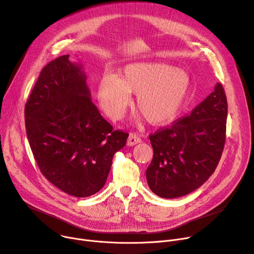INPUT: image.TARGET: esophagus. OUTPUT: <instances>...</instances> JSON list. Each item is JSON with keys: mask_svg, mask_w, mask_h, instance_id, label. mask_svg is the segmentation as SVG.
Returning <instances> with one entry per match:
<instances>
[{"mask_svg": "<svg viewBox=\"0 0 254 254\" xmlns=\"http://www.w3.org/2000/svg\"><path fill=\"white\" fill-rule=\"evenodd\" d=\"M141 142V138L136 134V132H130L128 138H127V146H132L136 145Z\"/></svg>", "mask_w": 254, "mask_h": 254, "instance_id": "34e87169", "label": "esophagus"}]
</instances>
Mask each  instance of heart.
Returning <instances> with one entry per match:
<instances>
[{"label":"heart","mask_w":254,"mask_h":254,"mask_svg":"<svg viewBox=\"0 0 254 254\" xmlns=\"http://www.w3.org/2000/svg\"><path fill=\"white\" fill-rule=\"evenodd\" d=\"M190 77L184 70L165 63L127 64L117 77L104 75L98 85V100L112 119L125 113L136 93L135 107L150 125L172 123L189 98Z\"/></svg>","instance_id":"b5f03b06"}]
</instances>
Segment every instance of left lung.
I'll list each match as a JSON object with an SVG mask.
<instances>
[{
  "label": "left lung",
  "mask_w": 254,
  "mask_h": 254,
  "mask_svg": "<svg viewBox=\"0 0 254 254\" xmlns=\"http://www.w3.org/2000/svg\"><path fill=\"white\" fill-rule=\"evenodd\" d=\"M228 102L220 83L195 108L171 127L149 136L153 158L146 170L149 189L175 198L198 189L214 173L221 157Z\"/></svg>",
  "instance_id": "obj_1"
}]
</instances>
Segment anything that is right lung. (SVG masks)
Returning a JSON list of instances; mask_svg holds the SVG:
<instances>
[{
    "mask_svg": "<svg viewBox=\"0 0 254 254\" xmlns=\"http://www.w3.org/2000/svg\"><path fill=\"white\" fill-rule=\"evenodd\" d=\"M69 57L51 61L40 73L25 104V128L44 177L65 193L86 197L105 185L128 134L103 118L82 65Z\"/></svg>",
    "mask_w": 254,
    "mask_h": 254,
    "instance_id": "right-lung-1",
    "label": "right lung"
}]
</instances>
